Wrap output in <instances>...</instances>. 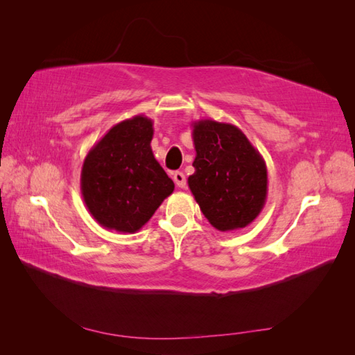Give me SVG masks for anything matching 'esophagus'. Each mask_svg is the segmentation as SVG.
Returning a JSON list of instances; mask_svg holds the SVG:
<instances>
[{"label": "esophagus", "instance_id": "esophagus-1", "mask_svg": "<svg viewBox=\"0 0 355 355\" xmlns=\"http://www.w3.org/2000/svg\"><path fill=\"white\" fill-rule=\"evenodd\" d=\"M173 180H175V184L179 188H185L187 187V179H185V175L182 173V171H175V173H173Z\"/></svg>", "mask_w": 355, "mask_h": 355}]
</instances>
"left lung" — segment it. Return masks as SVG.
I'll return each instance as SVG.
<instances>
[{"label": "left lung", "mask_w": 355, "mask_h": 355, "mask_svg": "<svg viewBox=\"0 0 355 355\" xmlns=\"http://www.w3.org/2000/svg\"><path fill=\"white\" fill-rule=\"evenodd\" d=\"M196 171L188 187L204 216L219 231L240 230L262 211L268 194L266 164L249 139L228 123H192Z\"/></svg>", "instance_id": "obj_1"}]
</instances>
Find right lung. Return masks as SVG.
Wrapping results in <instances>:
<instances>
[{
    "instance_id": "right-lung-1",
    "label": "right lung",
    "mask_w": 355,
    "mask_h": 355,
    "mask_svg": "<svg viewBox=\"0 0 355 355\" xmlns=\"http://www.w3.org/2000/svg\"><path fill=\"white\" fill-rule=\"evenodd\" d=\"M151 118L136 115L110 128L85 157L81 194L101 227L133 234L175 189L155 159Z\"/></svg>"
}]
</instances>
